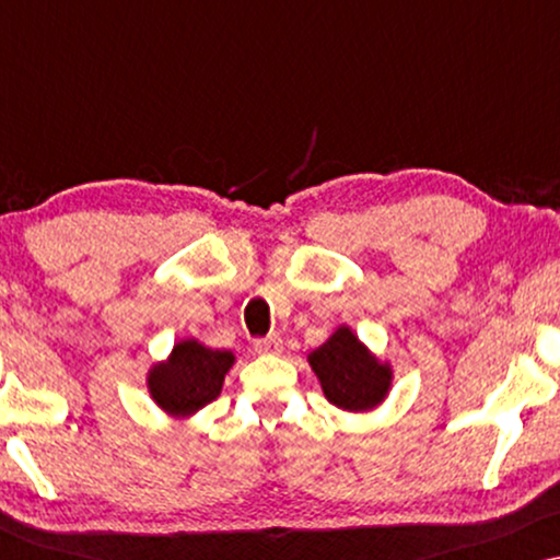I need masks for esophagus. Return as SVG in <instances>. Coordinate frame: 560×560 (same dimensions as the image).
Wrapping results in <instances>:
<instances>
[{
    "label": "esophagus",
    "instance_id": "1",
    "mask_svg": "<svg viewBox=\"0 0 560 560\" xmlns=\"http://www.w3.org/2000/svg\"><path fill=\"white\" fill-rule=\"evenodd\" d=\"M255 351L257 354H280L282 351V339L278 334L267 336V339H257L255 341Z\"/></svg>",
    "mask_w": 560,
    "mask_h": 560
}]
</instances>
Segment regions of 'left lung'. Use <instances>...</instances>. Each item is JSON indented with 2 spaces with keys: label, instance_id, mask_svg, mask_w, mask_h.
Returning a JSON list of instances; mask_svg holds the SVG:
<instances>
[{
  "label": "left lung",
  "instance_id": "obj_1",
  "mask_svg": "<svg viewBox=\"0 0 560 560\" xmlns=\"http://www.w3.org/2000/svg\"><path fill=\"white\" fill-rule=\"evenodd\" d=\"M326 400L349 412L377 408L393 385V366L380 362L349 326H339L308 354Z\"/></svg>",
  "mask_w": 560,
  "mask_h": 560
}]
</instances>
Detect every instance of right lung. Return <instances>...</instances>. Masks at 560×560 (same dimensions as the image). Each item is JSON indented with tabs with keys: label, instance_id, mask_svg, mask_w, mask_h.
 Instances as JSON below:
<instances>
[{
	"label": "right lung",
	"instance_id": "right-lung-1",
	"mask_svg": "<svg viewBox=\"0 0 560 560\" xmlns=\"http://www.w3.org/2000/svg\"><path fill=\"white\" fill-rule=\"evenodd\" d=\"M232 364V351L203 347L196 339H183L175 343L165 362L150 366V397L167 416L190 418L203 405L217 400Z\"/></svg>",
	"mask_w": 560,
	"mask_h": 560
}]
</instances>
